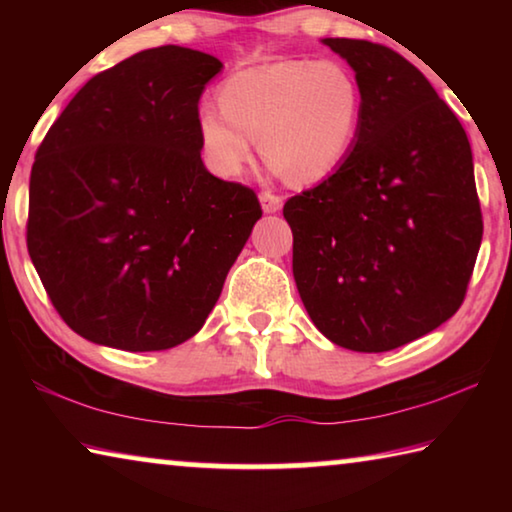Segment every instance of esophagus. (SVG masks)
Instances as JSON below:
<instances>
[{"mask_svg":"<svg viewBox=\"0 0 512 512\" xmlns=\"http://www.w3.org/2000/svg\"><path fill=\"white\" fill-rule=\"evenodd\" d=\"M259 203H262V210L266 214H273V212H280L282 210V198L273 194V192H262L259 194Z\"/></svg>","mask_w":512,"mask_h":512,"instance_id":"obj_1","label":"esophagus"}]
</instances>
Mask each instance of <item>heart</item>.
<instances>
[{
    "label": "heart",
    "mask_w": 512,
    "mask_h": 512,
    "mask_svg": "<svg viewBox=\"0 0 512 512\" xmlns=\"http://www.w3.org/2000/svg\"><path fill=\"white\" fill-rule=\"evenodd\" d=\"M203 103L196 133L207 164L237 176L259 140L271 169L293 183H316L350 153L361 117V88L341 60H275L239 69Z\"/></svg>",
    "instance_id": "1"
}]
</instances>
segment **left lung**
<instances>
[{
  "label": "left lung",
  "mask_w": 512,
  "mask_h": 512,
  "mask_svg": "<svg viewBox=\"0 0 512 512\" xmlns=\"http://www.w3.org/2000/svg\"><path fill=\"white\" fill-rule=\"evenodd\" d=\"M361 88L348 158L291 196L293 277L309 318L354 352H388L463 305L483 237L472 149L418 67L368 40L325 38Z\"/></svg>",
  "instance_id": "obj_1"
}]
</instances>
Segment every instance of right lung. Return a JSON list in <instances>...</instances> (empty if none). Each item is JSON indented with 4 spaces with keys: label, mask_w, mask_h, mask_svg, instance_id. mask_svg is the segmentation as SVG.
Returning <instances> with one entry per match:
<instances>
[{
    "label": "right lung",
    "mask_w": 512,
    "mask_h": 512,
    "mask_svg": "<svg viewBox=\"0 0 512 512\" xmlns=\"http://www.w3.org/2000/svg\"><path fill=\"white\" fill-rule=\"evenodd\" d=\"M221 67L187 47L140 51L92 76L42 140L27 248L83 339L128 352L192 339L262 216L253 189L201 160L198 99Z\"/></svg>",
    "instance_id": "obj_1"
}]
</instances>
